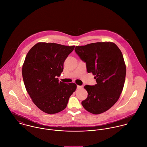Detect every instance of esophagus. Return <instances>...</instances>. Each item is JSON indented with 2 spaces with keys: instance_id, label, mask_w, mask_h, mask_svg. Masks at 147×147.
Listing matches in <instances>:
<instances>
[{
  "instance_id": "34e87169",
  "label": "esophagus",
  "mask_w": 147,
  "mask_h": 147,
  "mask_svg": "<svg viewBox=\"0 0 147 147\" xmlns=\"http://www.w3.org/2000/svg\"><path fill=\"white\" fill-rule=\"evenodd\" d=\"M77 88H83L82 86H79V85H77Z\"/></svg>"
}]
</instances>
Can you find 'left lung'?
<instances>
[{"label":"left lung","mask_w":147,"mask_h":147,"mask_svg":"<svg viewBox=\"0 0 147 147\" xmlns=\"http://www.w3.org/2000/svg\"><path fill=\"white\" fill-rule=\"evenodd\" d=\"M74 50L96 82L94 86H85L88 95L82 105L93 114L103 113L117 102L123 88L126 66L122 53L111 42L76 46Z\"/></svg>","instance_id":"8db88e82"}]
</instances>
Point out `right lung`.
I'll return each instance as SVG.
<instances>
[{"instance_id":"obj_1","label":"right lung","mask_w":147,"mask_h":147,"mask_svg":"<svg viewBox=\"0 0 147 147\" xmlns=\"http://www.w3.org/2000/svg\"><path fill=\"white\" fill-rule=\"evenodd\" d=\"M75 46L38 42L28 52L22 67L26 88L34 105L48 114L63 110L77 85L59 82L63 63Z\"/></svg>"}]
</instances>
